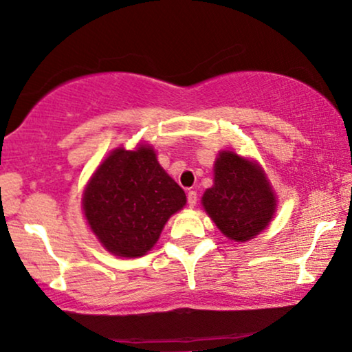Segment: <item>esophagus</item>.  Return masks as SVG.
Wrapping results in <instances>:
<instances>
[{
  "instance_id": "34e87169",
  "label": "esophagus",
  "mask_w": 352,
  "mask_h": 352,
  "mask_svg": "<svg viewBox=\"0 0 352 352\" xmlns=\"http://www.w3.org/2000/svg\"><path fill=\"white\" fill-rule=\"evenodd\" d=\"M188 204H189V207H194L197 204V192H196V190H189V192H188Z\"/></svg>"
}]
</instances>
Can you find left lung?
<instances>
[{"mask_svg": "<svg viewBox=\"0 0 352 352\" xmlns=\"http://www.w3.org/2000/svg\"><path fill=\"white\" fill-rule=\"evenodd\" d=\"M204 209L225 236L246 241L267 227L276 210L261 169L233 151H222L215 162L214 186L202 197Z\"/></svg>", "mask_w": 352, "mask_h": 352, "instance_id": "1", "label": "left lung"}]
</instances>
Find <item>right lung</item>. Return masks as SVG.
I'll use <instances>...</instances> for the list:
<instances>
[{"mask_svg":"<svg viewBox=\"0 0 352 352\" xmlns=\"http://www.w3.org/2000/svg\"><path fill=\"white\" fill-rule=\"evenodd\" d=\"M184 204V190L164 173L150 146L112 151L83 196L91 230L106 250L124 258L150 251L169 217Z\"/></svg>","mask_w":352,"mask_h":352,"instance_id":"1","label":"right lung"}]
</instances>
